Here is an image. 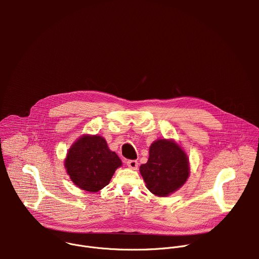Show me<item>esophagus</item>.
I'll return each instance as SVG.
<instances>
[{"label":"esophagus","instance_id":"1","mask_svg":"<svg viewBox=\"0 0 259 259\" xmlns=\"http://www.w3.org/2000/svg\"><path fill=\"white\" fill-rule=\"evenodd\" d=\"M127 165H128L129 168H131L133 170H136L137 167H138V162L136 160H128Z\"/></svg>","mask_w":259,"mask_h":259}]
</instances>
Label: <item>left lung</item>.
<instances>
[{"label": "left lung", "instance_id": "8db88e82", "mask_svg": "<svg viewBox=\"0 0 259 259\" xmlns=\"http://www.w3.org/2000/svg\"><path fill=\"white\" fill-rule=\"evenodd\" d=\"M139 169L146 188L160 197L177 191L190 173L186 153L174 141L166 139L157 140L151 145L149 161Z\"/></svg>", "mask_w": 259, "mask_h": 259}]
</instances>
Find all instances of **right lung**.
<instances>
[{
	"mask_svg": "<svg viewBox=\"0 0 259 259\" xmlns=\"http://www.w3.org/2000/svg\"><path fill=\"white\" fill-rule=\"evenodd\" d=\"M121 165L118 155L108 149L104 138L97 135L78 139L65 159V168L73 183L92 193L107 186Z\"/></svg>",
	"mask_w": 259,
	"mask_h": 259,
	"instance_id": "obj_1",
	"label": "right lung"
}]
</instances>
